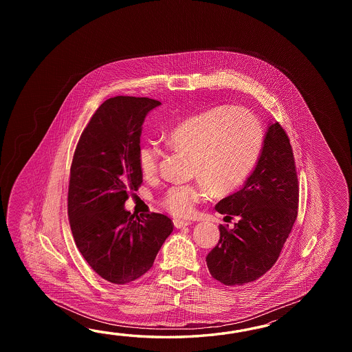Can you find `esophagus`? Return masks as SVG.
<instances>
[{"label":"esophagus","mask_w":352,"mask_h":352,"mask_svg":"<svg viewBox=\"0 0 352 352\" xmlns=\"http://www.w3.org/2000/svg\"><path fill=\"white\" fill-rule=\"evenodd\" d=\"M173 225H175V228H176V229H181V228H185V226L191 225V223H190V221H185V220L175 219V220H173Z\"/></svg>","instance_id":"1"}]
</instances>
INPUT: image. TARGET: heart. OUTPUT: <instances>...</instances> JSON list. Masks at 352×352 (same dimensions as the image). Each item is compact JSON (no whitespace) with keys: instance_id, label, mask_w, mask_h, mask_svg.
<instances>
[{"instance_id":"1","label":"heart","mask_w":352,"mask_h":352,"mask_svg":"<svg viewBox=\"0 0 352 352\" xmlns=\"http://www.w3.org/2000/svg\"><path fill=\"white\" fill-rule=\"evenodd\" d=\"M171 150L191 157L192 185L167 190L162 206L175 217H187L209 188L229 194L244 184L262 153L264 129L253 113L241 107L219 105L179 120L165 135ZM138 167L150 179L157 171L160 151L152 144L138 150Z\"/></svg>"}]
</instances>
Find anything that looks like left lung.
<instances>
[{
    "label": "left lung",
    "instance_id": "obj_1",
    "mask_svg": "<svg viewBox=\"0 0 352 352\" xmlns=\"http://www.w3.org/2000/svg\"><path fill=\"white\" fill-rule=\"evenodd\" d=\"M298 196L289 138L278 122L272 123L254 171L239 191L215 206L217 212L239 220L232 229L219 226V243L206 256L212 278L225 285H243L265 274L292 230Z\"/></svg>",
    "mask_w": 352,
    "mask_h": 352
}]
</instances>
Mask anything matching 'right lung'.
I'll return each instance as SVG.
<instances>
[{
  "label": "right lung",
  "mask_w": 352,
  "mask_h": 352,
  "mask_svg": "<svg viewBox=\"0 0 352 352\" xmlns=\"http://www.w3.org/2000/svg\"><path fill=\"white\" fill-rule=\"evenodd\" d=\"M150 98H109L82 131L70 167L67 217L75 244L100 277L126 285L153 265L173 232L164 214L135 217L124 209L129 191L142 184L138 150Z\"/></svg>",
  "instance_id": "right-lung-1"
}]
</instances>
